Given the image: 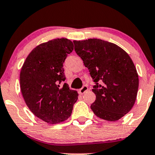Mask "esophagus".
Here are the masks:
<instances>
[{"instance_id": "1", "label": "esophagus", "mask_w": 155, "mask_h": 155, "mask_svg": "<svg viewBox=\"0 0 155 155\" xmlns=\"http://www.w3.org/2000/svg\"><path fill=\"white\" fill-rule=\"evenodd\" d=\"M87 90H88V87L86 86V85H84L82 87H81L79 90V94L82 95V94L84 93V92H86V91H87Z\"/></svg>"}]
</instances>
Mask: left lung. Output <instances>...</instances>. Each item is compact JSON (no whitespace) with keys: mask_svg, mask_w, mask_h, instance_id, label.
Returning <instances> with one entry per match:
<instances>
[{"mask_svg":"<svg viewBox=\"0 0 155 155\" xmlns=\"http://www.w3.org/2000/svg\"><path fill=\"white\" fill-rule=\"evenodd\" d=\"M74 44L95 84L92 111L103 120H120L133 108L138 92V75L133 60L122 48L101 39L74 41Z\"/></svg>","mask_w":155,"mask_h":155,"instance_id":"1","label":"left lung"}]
</instances>
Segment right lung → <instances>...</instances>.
<instances>
[{
    "label": "right lung",
    "instance_id": "obj_1",
    "mask_svg": "<svg viewBox=\"0 0 155 155\" xmlns=\"http://www.w3.org/2000/svg\"><path fill=\"white\" fill-rule=\"evenodd\" d=\"M74 50L67 38H57L33 49L20 72V88L25 104L32 113L49 124L66 120L72 113L78 93L65 80L63 63Z\"/></svg>",
    "mask_w": 155,
    "mask_h": 155
}]
</instances>
